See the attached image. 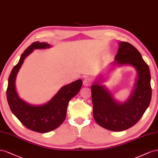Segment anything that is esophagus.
<instances>
[{"instance_id":"34e87169","label":"esophagus","mask_w":158,"mask_h":158,"mask_svg":"<svg viewBox=\"0 0 158 158\" xmlns=\"http://www.w3.org/2000/svg\"><path fill=\"white\" fill-rule=\"evenodd\" d=\"M92 82H93L92 79L87 77V78H86L83 81V85H85V86L88 87V86H90V85H91Z\"/></svg>"}]
</instances>
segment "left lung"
Segmentation results:
<instances>
[{
    "label": "left lung",
    "instance_id": "obj_1",
    "mask_svg": "<svg viewBox=\"0 0 158 158\" xmlns=\"http://www.w3.org/2000/svg\"><path fill=\"white\" fill-rule=\"evenodd\" d=\"M114 64L131 65L138 71V79L132 95L124 103L117 102L105 87L98 83L91 87L93 116L101 127L120 132L136 124L150 105L152 98L149 67L132 44L119 43Z\"/></svg>",
    "mask_w": 158,
    "mask_h": 158
}]
</instances>
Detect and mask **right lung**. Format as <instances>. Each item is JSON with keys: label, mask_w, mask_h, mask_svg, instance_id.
Instances as JSON below:
<instances>
[{"label": "right lung", "mask_w": 158, "mask_h": 158, "mask_svg": "<svg viewBox=\"0 0 158 158\" xmlns=\"http://www.w3.org/2000/svg\"><path fill=\"white\" fill-rule=\"evenodd\" d=\"M50 45L35 42L25 49L19 63L13 67L8 78L6 97L12 113L24 126L32 131L46 133L52 131L64 123L68 103L77 94L82 86L81 79L63 87L50 101L41 106H32L26 103L18 95L15 88L16 75L25 58L34 49H45Z\"/></svg>", "instance_id": "1"}]
</instances>
